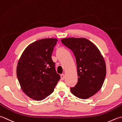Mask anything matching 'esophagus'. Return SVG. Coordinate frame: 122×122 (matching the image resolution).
<instances>
[{
	"label": "esophagus",
	"instance_id": "obj_1",
	"mask_svg": "<svg viewBox=\"0 0 122 122\" xmlns=\"http://www.w3.org/2000/svg\"><path fill=\"white\" fill-rule=\"evenodd\" d=\"M61 80H64V79H65V75L64 74H61Z\"/></svg>",
	"mask_w": 122,
	"mask_h": 122
}]
</instances>
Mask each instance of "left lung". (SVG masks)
<instances>
[{"label":"left lung","instance_id":"obj_1","mask_svg":"<svg viewBox=\"0 0 122 122\" xmlns=\"http://www.w3.org/2000/svg\"><path fill=\"white\" fill-rule=\"evenodd\" d=\"M61 43L73 52L77 68L78 81L71 87V92L77 97L87 99L98 92L106 76L105 62L95 45L84 38H67Z\"/></svg>","mask_w":122,"mask_h":122}]
</instances>
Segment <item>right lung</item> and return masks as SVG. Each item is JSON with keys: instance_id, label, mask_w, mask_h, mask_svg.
<instances>
[{"instance_id": "add662e5", "label": "right lung", "mask_w": 122, "mask_h": 122, "mask_svg": "<svg viewBox=\"0 0 122 122\" xmlns=\"http://www.w3.org/2000/svg\"><path fill=\"white\" fill-rule=\"evenodd\" d=\"M58 40L45 38L34 42L22 54L17 76L22 90L30 98L41 101L53 92L61 76L51 55Z\"/></svg>"}]
</instances>
